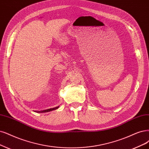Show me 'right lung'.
Masks as SVG:
<instances>
[{
	"mask_svg": "<svg viewBox=\"0 0 149 149\" xmlns=\"http://www.w3.org/2000/svg\"><path fill=\"white\" fill-rule=\"evenodd\" d=\"M59 106L58 107H56L54 108H52V109H47V110H44V111H37V113H44V112H49V111H53V110H56L57 109H58Z\"/></svg>",
	"mask_w": 149,
	"mask_h": 149,
	"instance_id": "obj_1",
	"label": "right lung"
}]
</instances>
